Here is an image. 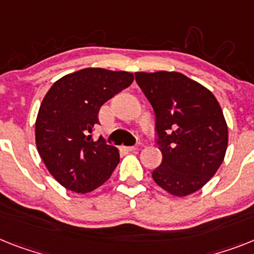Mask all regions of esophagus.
I'll list each match as a JSON object with an SVG mask.
<instances>
[{"instance_id": "esophagus-1", "label": "esophagus", "mask_w": 254, "mask_h": 254, "mask_svg": "<svg viewBox=\"0 0 254 254\" xmlns=\"http://www.w3.org/2000/svg\"><path fill=\"white\" fill-rule=\"evenodd\" d=\"M124 150L127 151V152H133V151H137V147H134V146H125V147H124Z\"/></svg>"}]
</instances>
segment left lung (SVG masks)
Wrapping results in <instances>:
<instances>
[{
	"instance_id": "8db88e82",
	"label": "left lung",
	"mask_w": 254,
	"mask_h": 254,
	"mask_svg": "<svg viewBox=\"0 0 254 254\" xmlns=\"http://www.w3.org/2000/svg\"><path fill=\"white\" fill-rule=\"evenodd\" d=\"M156 115L163 163L152 172L157 186L185 197L209 182L225 159L229 129L209 89L180 72H135Z\"/></svg>"
}]
</instances>
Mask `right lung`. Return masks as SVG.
Listing matches in <instances>:
<instances>
[{
  "mask_svg": "<svg viewBox=\"0 0 254 254\" xmlns=\"http://www.w3.org/2000/svg\"><path fill=\"white\" fill-rule=\"evenodd\" d=\"M130 72L84 68L55 81L44 97L35 135L49 173L73 192L94 191L120 161L116 147L91 139L99 110L133 82Z\"/></svg>",
  "mask_w": 254,
  "mask_h": 254,
  "instance_id": "add662e5",
  "label": "right lung"
}]
</instances>
